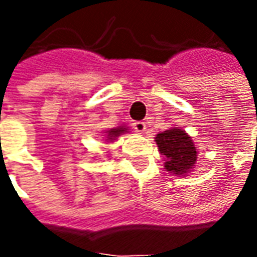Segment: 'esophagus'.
<instances>
[{
	"mask_svg": "<svg viewBox=\"0 0 257 257\" xmlns=\"http://www.w3.org/2000/svg\"><path fill=\"white\" fill-rule=\"evenodd\" d=\"M146 123L145 122H142V121H138V122H135L134 123V129L136 131V132H139V134H143L146 131Z\"/></svg>",
	"mask_w": 257,
	"mask_h": 257,
	"instance_id": "1",
	"label": "esophagus"
}]
</instances>
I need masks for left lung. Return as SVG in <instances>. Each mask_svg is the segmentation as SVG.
<instances>
[{
  "label": "left lung",
  "mask_w": 257,
  "mask_h": 257,
  "mask_svg": "<svg viewBox=\"0 0 257 257\" xmlns=\"http://www.w3.org/2000/svg\"><path fill=\"white\" fill-rule=\"evenodd\" d=\"M158 150L165 156V169L176 176L189 175L197 162V149L183 129L172 128L156 136Z\"/></svg>",
  "instance_id": "8db88e82"
}]
</instances>
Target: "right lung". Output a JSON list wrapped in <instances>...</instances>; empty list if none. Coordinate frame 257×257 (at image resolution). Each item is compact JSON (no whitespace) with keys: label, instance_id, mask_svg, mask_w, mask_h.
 <instances>
[{"label":"right lung","instance_id":"add662e5","mask_svg":"<svg viewBox=\"0 0 257 257\" xmlns=\"http://www.w3.org/2000/svg\"><path fill=\"white\" fill-rule=\"evenodd\" d=\"M128 129L125 128V126H118V128H112L110 131H106L104 134H106V140L108 142H112V140H115L119 136V135H122L123 132H126Z\"/></svg>","mask_w":257,"mask_h":257}]
</instances>
